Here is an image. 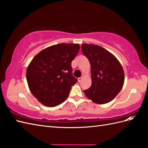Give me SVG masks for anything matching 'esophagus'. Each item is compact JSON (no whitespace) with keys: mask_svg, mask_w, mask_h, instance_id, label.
I'll use <instances>...</instances> for the list:
<instances>
[{"mask_svg":"<svg viewBox=\"0 0 148 148\" xmlns=\"http://www.w3.org/2000/svg\"><path fill=\"white\" fill-rule=\"evenodd\" d=\"M83 76H81L80 77L78 78V82H79V83H80L81 81L83 80Z\"/></svg>","mask_w":148,"mask_h":148,"instance_id":"obj_1","label":"esophagus"}]
</instances>
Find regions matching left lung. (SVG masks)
I'll return each mask as SVG.
<instances>
[{
  "instance_id": "1",
  "label": "left lung",
  "mask_w": 148,
  "mask_h": 148,
  "mask_svg": "<svg viewBox=\"0 0 148 148\" xmlns=\"http://www.w3.org/2000/svg\"><path fill=\"white\" fill-rule=\"evenodd\" d=\"M81 50L91 65L92 85L86 96L99 104L111 102L122 89L124 71L115 56L101 46L83 44Z\"/></svg>"
}]
</instances>
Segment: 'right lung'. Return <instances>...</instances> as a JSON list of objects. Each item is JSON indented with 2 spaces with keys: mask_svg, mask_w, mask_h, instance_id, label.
Instances as JSON below:
<instances>
[{
  "mask_svg": "<svg viewBox=\"0 0 148 148\" xmlns=\"http://www.w3.org/2000/svg\"><path fill=\"white\" fill-rule=\"evenodd\" d=\"M78 44L61 43L48 47L34 56L27 69L29 89L39 102L55 107L67 98L77 79L71 62L79 52Z\"/></svg>",
  "mask_w": 148,
  "mask_h": 148,
  "instance_id": "1",
  "label": "right lung"
}]
</instances>
